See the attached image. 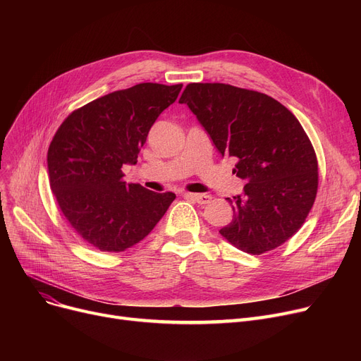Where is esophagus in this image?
<instances>
[{"label": "esophagus", "instance_id": "esophagus-1", "mask_svg": "<svg viewBox=\"0 0 361 361\" xmlns=\"http://www.w3.org/2000/svg\"><path fill=\"white\" fill-rule=\"evenodd\" d=\"M185 196H187L188 199H192V200H195V202L200 203V204H206V203H209V202L212 200V196H211V195H197V193H187Z\"/></svg>", "mask_w": 361, "mask_h": 361}]
</instances>
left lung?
Returning a JSON list of instances; mask_svg holds the SVG:
<instances>
[{
  "mask_svg": "<svg viewBox=\"0 0 361 361\" xmlns=\"http://www.w3.org/2000/svg\"><path fill=\"white\" fill-rule=\"evenodd\" d=\"M187 104L219 154L237 158L243 195L226 197L233 221L219 234L244 253L262 255L305 224L317 192L314 149L294 114L268 94L224 83L187 85Z\"/></svg>",
  "mask_w": 361,
  "mask_h": 361,
  "instance_id": "left-lung-1",
  "label": "left lung"
}]
</instances>
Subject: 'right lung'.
Returning a JSON list of instances; mask_svg holds the SVG:
<instances>
[{
    "label": "right lung",
    "instance_id": "obj_1",
    "mask_svg": "<svg viewBox=\"0 0 361 361\" xmlns=\"http://www.w3.org/2000/svg\"><path fill=\"white\" fill-rule=\"evenodd\" d=\"M183 85L140 83L73 111L48 149L49 185L66 219L101 252H124L143 240L176 195L124 181L123 165L137 164L159 114Z\"/></svg>",
    "mask_w": 361,
    "mask_h": 361
}]
</instances>
